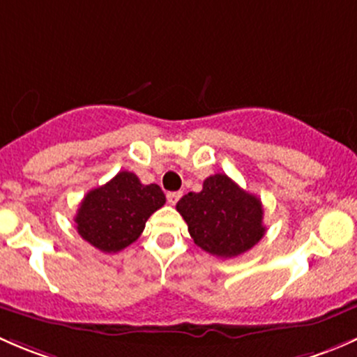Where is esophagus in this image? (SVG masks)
I'll list each match as a JSON object with an SVG mask.
<instances>
[{
  "label": "esophagus",
  "mask_w": 357,
  "mask_h": 357,
  "mask_svg": "<svg viewBox=\"0 0 357 357\" xmlns=\"http://www.w3.org/2000/svg\"><path fill=\"white\" fill-rule=\"evenodd\" d=\"M180 197H182V192H168L167 194V199L170 204H177L180 201Z\"/></svg>",
  "instance_id": "esophagus-1"
}]
</instances>
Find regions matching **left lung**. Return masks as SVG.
<instances>
[{"label":"left lung","instance_id":"8db88e82","mask_svg":"<svg viewBox=\"0 0 357 357\" xmlns=\"http://www.w3.org/2000/svg\"><path fill=\"white\" fill-rule=\"evenodd\" d=\"M190 237L206 252L235 258L263 238V204L225 174L203 182L201 192H189L177 203Z\"/></svg>","mask_w":357,"mask_h":357}]
</instances>
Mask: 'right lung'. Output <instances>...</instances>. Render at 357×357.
<instances>
[{"label":"right lung","instance_id":"right-lung-1","mask_svg":"<svg viewBox=\"0 0 357 357\" xmlns=\"http://www.w3.org/2000/svg\"><path fill=\"white\" fill-rule=\"evenodd\" d=\"M165 201L160 185H144L132 172H120L86 194L73 218L77 232L99 251L119 252L137 241Z\"/></svg>","mask_w":357,"mask_h":357}]
</instances>
